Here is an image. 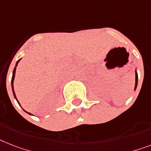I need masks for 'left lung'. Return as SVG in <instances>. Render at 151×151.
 <instances>
[{"instance_id":"left-lung-1","label":"left lung","mask_w":151,"mask_h":151,"mask_svg":"<svg viewBox=\"0 0 151 151\" xmlns=\"http://www.w3.org/2000/svg\"><path fill=\"white\" fill-rule=\"evenodd\" d=\"M137 81H138V75H137V68H136V71H135V87H134V90H136V89H137Z\"/></svg>"}]
</instances>
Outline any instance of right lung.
Returning <instances> with one entry per match:
<instances>
[{
	"label": "right lung",
	"instance_id": "1",
	"mask_svg": "<svg viewBox=\"0 0 151 151\" xmlns=\"http://www.w3.org/2000/svg\"><path fill=\"white\" fill-rule=\"evenodd\" d=\"M21 59H22V58H21ZM21 59H19V60H18V61H17V62H16L15 67H14V71H13V74H12V78H11V88H12V92H13L14 96V98H15V99H16V100H17V103H18V104H19V105H20V103H19V102H18V101H17V97H16V95H15V93H14V76H15L16 67H17V64H18V62H20V60H21ZM20 106H21V105H20ZM24 112H26L25 110H24ZM26 113H28V114H29V115H32V113H28V112H26Z\"/></svg>",
	"mask_w": 151,
	"mask_h": 151
}]
</instances>
